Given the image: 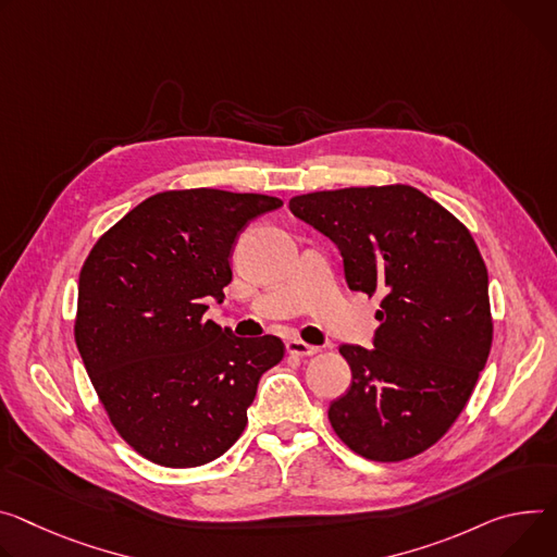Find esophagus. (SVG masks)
I'll list each match as a JSON object with an SVG mask.
<instances>
[{
	"mask_svg": "<svg viewBox=\"0 0 557 557\" xmlns=\"http://www.w3.org/2000/svg\"><path fill=\"white\" fill-rule=\"evenodd\" d=\"M320 348L313 346V344H307L301 339H288L286 342V352H290V356H299V358H307V356H315Z\"/></svg>",
	"mask_w": 557,
	"mask_h": 557,
	"instance_id": "34e87169",
	"label": "esophagus"
}]
</instances>
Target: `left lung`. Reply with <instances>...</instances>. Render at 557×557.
Returning <instances> with one entry per match:
<instances>
[{
	"label": "left lung",
	"mask_w": 557,
	"mask_h": 557,
	"mask_svg": "<svg viewBox=\"0 0 557 557\" xmlns=\"http://www.w3.org/2000/svg\"><path fill=\"white\" fill-rule=\"evenodd\" d=\"M288 209L339 248L350 290L384 295L373 348L339 346L352 382L331 401V426L362 458H413L458 420L491 350L471 233L404 184L297 195Z\"/></svg>",
	"instance_id": "8db88e82"
}]
</instances>
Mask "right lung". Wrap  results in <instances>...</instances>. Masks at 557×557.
Here are the masks:
<instances>
[{"label":"right lung","instance_id":"1","mask_svg":"<svg viewBox=\"0 0 557 557\" xmlns=\"http://www.w3.org/2000/svg\"><path fill=\"white\" fill-rule=\"evenodd\" d=\"M280 207L256 193H158L86 258L75 342L113 426L146 460L188 469L220 458L284 358L280 337H237L205 318L233 280L237 235Z\"/></svg>","mask_w":557,"mask_h":557}]
</instances>
